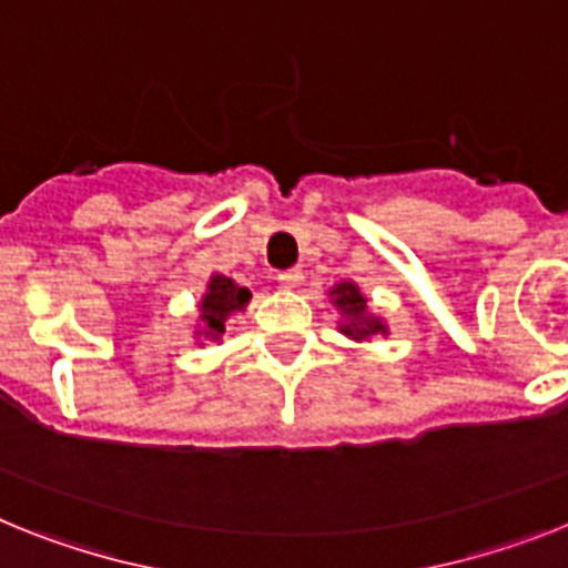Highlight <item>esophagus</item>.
Masks as SVG:
<instances>
[{
    "instance_id": "34e87169",
    "label": "esophagus",
    "mask_w": 568,
    "mask_h": 568,
    "mask_svg": "<svg viewBox=\"0 0 568 568\" xmlns=\"http://www.w3.org/2000/svg\"><path fill=\"white\" fill-rule=\"evenodd\" d=\"M277 280H280V285H283V288H300V285H303V271H300V268L280 271Z\"/></svg>"
}]
</instances>
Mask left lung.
<instances>
[{
	"label": "left lung",
	"mask_w": 568,
	"mask_h": 568,
	"mask_svg": "<svg viewBox=\"0 0 568 568\" xmlns=\"http://www.w3.org/2000/svg\"><path fill=\"white\" fill-rule=\"evenodd\" d=\"M334 305L348 317V323L339 325V332L354 339H368L374 334H386V325L366 312V297L359 294L354 283H339L332 288Z\"/></svg>",
	"instance_id": "obj_1"
}]
</instances>
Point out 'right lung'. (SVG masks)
Segmentation results:
<instances>
[{
	"label": "right lung",
	"instance_id": "1",
	"mask_svg": "<svg viewBox=\"0 0 568 568\" xmlns=\"http://www.w3.org/2000/svg\"><path fill=\"white\" fill-rule=\"evenodd\" d=\"M251 300V291L236 285L234 280L223 277V274H214L209 283V291L200 303V320L202 328L196 334L209 339H220L225 334V323L234 312H243L245 303Z\"/></svg>",
	"mask_w": 568,
	"mask_h": 568
}]
</instances>
